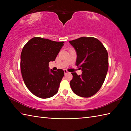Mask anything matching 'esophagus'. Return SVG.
<instances>
[{"label":"esophagus","instance_id":"1","mask_svg":"<svg viewBox=\"0 0 131 131\" xmlns=\"http://www.w3.org/2000/svg\"><path fill=\"white\" fill-rule=\"evenodd\" d=\"M63 71H64V73H65V75L69 73V71H68L66 70H64Z\"/></svg>","mask_w":131,"mask_h":131}]
</instances>
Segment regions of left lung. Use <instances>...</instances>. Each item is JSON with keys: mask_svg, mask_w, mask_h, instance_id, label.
<instances>
[{"mask_svg": "<svg viewBox=\"0 0 131 131\" xmlns=\"http://www.w3.org/2000/svg\"><path fill=\"white\" fill-rule=\"evenodd\" d=\"M69 42L77 52L75 65L82 71L81 75L71 73V90L80 97L92 96L101 88L106 76L107 52L101 41L93 37H81Z\"/></svg>", "mask_w": 131, "mask_h": 131, "instance_id": "1", "label": "left lung"}]
</instances>
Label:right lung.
Wrapping results in <instances>:
<instances>
[{
  "instance_id": "add662e5",
  "label": "right lung",
  "mask_w": 131,
  "mask_h": 131,
  "mask_svg": "<svg viewBox=\"0 0 131 131\" xmlns=\"http://www.w3.org/2000/svg\"><path fill=\"white\" fill-rule=\"evenodd\" d=\"M64 41H55L40 37L31 39L21 54L22 76L27 88L41 99L53 96L58 91L64 76L62 69L49 70V62L55 61Z\"/></svg>"
}]
</instances>
